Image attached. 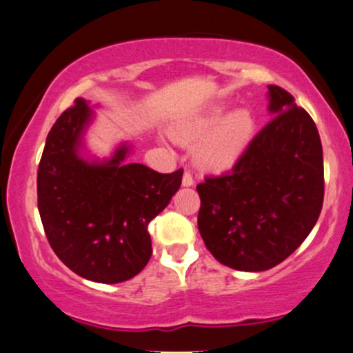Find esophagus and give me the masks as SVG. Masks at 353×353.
Here are the masks:
<instances>
[{
    "label": "esophagus",
    "mask_w": 353,
    "mask_h": 353,
    "mask_svg": "<svg viewBox=\"0 0 353 353\" xmlns=\"http://www.w3.org/2000/svg\"><path fill=\"white\" fill-rule=\"evenodd\" d=\"M194 184V174L190 171H185L184 176H182V185L189 188V185Z\"/></svg>",
    "instance_id": "esophagus-1"
}]
</instances>
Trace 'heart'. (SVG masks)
I'll use <instances>...</instances> for the list:
<instances>
[{
    "mask_svg": "<svg viewBox=\"0 0 353 353\" xmlns=\"http://www.w3.org/2000/svg\"><path fill=\"white\" fill-rule=\"evenodd\" d=\"M254 130L252 113L246 110L228 114L223 120V108H215L203 117L194 118L177 130V138L184 143L202 141L199 159L210 169H227L240 158Z\"/></svg>",
    "mask_w": 353,
    "mask_h": 353,
    "instance_id": "b5f03b06",
    "label": "heart"
}]
</instances>
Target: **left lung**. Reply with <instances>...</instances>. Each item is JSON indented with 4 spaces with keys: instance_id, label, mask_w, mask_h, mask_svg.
I'll use <instances>...</instances> for the list:
<instances>
[{
    "instance_id": "1",
    "label": "left lung",
    "mask_w": 353,
    "mask_h": 353,
    "mask_svg": "<svg viewBox=\"0 0 353 353\" xmlns=\"http://www.w3.org/2000/svg\"><path fill=\"white\" fill-rule=\"evenodd\" d=\"M274 114L232 169L205 176L197 225L207 250L239 271H266L299 248L324 202V159L311 114L270 85Z\"/></svg>"
}]
</instances>
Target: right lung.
<instances>
[{
	"instance_id": "right-lung-1",
	"label": "right lung",
	"mask_w": 353,
	"mask_h": 353,
	"mask_svg": "<svg viewBox=\"0 0 353 353\" xmlns=\"http://www.w3.org/2000/svg\"><path fill=\"white\" fill-rule=\"evenodd\" d=\"M88 120L90 110L77 99L50 128L37 169V207L59 260L85 279L114 284L148 265V223L181 188L184 171L125 164L126 146L108 163H85L77 150Z\"/></svg>"
}]
</instances>
